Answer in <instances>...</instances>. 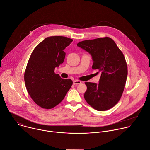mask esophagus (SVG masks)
Instances as JSON below:
<instances>
[{"label": "esophagus", "mask_w": 150, "mask_h": 150, "mask_svg": "<svg viewBox=\"0 0 150 150\" xmlns=\"http://www.w3.org/2000/svg\"><path fill=\"white\" fill-rule=\"evenodd\" d=\"M81 83V81L80 80H75L73 81L74 84H80Z\"/></svg>", "instance_id": "esophagus-1"}]
</instances>
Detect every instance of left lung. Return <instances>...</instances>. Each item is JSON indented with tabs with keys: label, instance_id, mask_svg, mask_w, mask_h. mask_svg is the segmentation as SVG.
<instances>
[{
	"label": "left lung",
	"instance_id": "obj_1",
	"mask_svg": "<svg viewBox=\"0 0 150 150\" xmlns=\"http://www.w3.org/2000/svg\"><path fill=\"white\" fill-rule=\"evenodd\" d=\"M77 46L92 57L93 69L101 73L99 84L86 82V101L95 109L107 110L120 100L128 75V67L122 52L109 37L85 40Z\"/></svg>",
	"mask_w": 150,
	"mask_h": 150
}]
</instances>
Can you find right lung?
<instances>
[{
  "instance_id": "add662e5",
  "label": "right lung",
  "mask_w": 150,
  "mask_h": 150,
  "mask_svg": "<svg viewBox=\"0 0 150 150\" xmlns=\"http://www.w3.org/2000/svg\"><path fill=\"white\" fill-rule=\"evenodd\" d=\"M73 41L62 36L45 38L33 50L24 74L27 91L34 102L44 109H51L64 98L71 88V79H62L54 73L64 62V50Z\"/></svg>"
}]
</instances>
